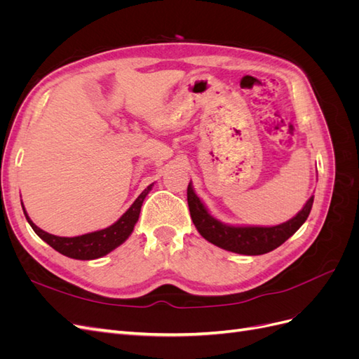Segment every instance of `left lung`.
I'll use <instances>...</instances> for the list:
<instances>
[{
	"label": "left lung",
	"instance_id": "left-lung-1",
	"mask_svg": "<svg viewBox=\"0 0 359 359\" xmlns=\"http://www.w3.org/2000/svg\"><path fill=\"white\" fill-rule=\"evenodd\" d=\"M311 196L304 208L286 223L271 227H257V226H229L215 220L214 217L206 211L205 205L194 193L191 184L187 187V202L191 220L196 226L199 233L206 241L214 245L227 250V252L256 256L265 255L283 244L287 238L295 233L307 217L313 206Z\"/></svg>",
	"mask_w": 359,
	"mask_h": 359
}]
</instances>
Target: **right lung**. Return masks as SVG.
<instances>
[{"mask_svg": "<svg viewBox=\"0 0 359 359\" xmlns=\"http://www.w3.org/2000/svg\"><path fill=\"white\" fill-rule=\"evenodd\" d=\"M153 186L154 184H151V186H148L142 193H140L139 198L133 202V205L121 215V219L115 222L112 226L106 227V229L85 233L81 236L66 238V236L50 235L45 231H41L40 227H37L29 220L28 214L25 212V208H24V214L27 217L29 226L32 227V231H34L41 240L48 243L52 248H55L58 253L72 259L91 260V259H97L107 255L127 240L130 233L133 232V227L139 219L140 206H142L144 199L147 198L149 190L153 189Z\"/></svg>", "mask_w": 359, "mask_h": 359, "instance_id": "1", "label": "right lung"}]
</instances>
